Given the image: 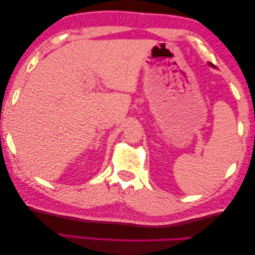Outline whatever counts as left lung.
<instances>
[{"label": "left lung", "instance_id": "left-lung-1", "mask_svg": "<svg viewBox=\"0 0 255 255\" xmlns=\"http://www.w3.org/2000/svg\"><path fill=\"white\" fill-rule=\"evenodd\" d=\"M209 64H210V65H211V66H214V65H212V64H211V63H209Z\"/></svg>", "mask_w": 255, "mask_h": 255}]
</instances>
